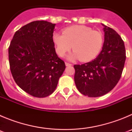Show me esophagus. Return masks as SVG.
I'll return each instance as SVG.
<instances>
[{
  "label": "esophagus",
  "instance_id": "1",
  "mask_svg": "<svg viewBox=\"0 0 132 132\" xmlns=\"http://www.w3.org/2000/svg\"><path fill=\"white\" fill-rule=\"evenodd\" d=\"M65 65H66V66H71V64L69 63H67V62H65Z\"/></svg>",
  "mask_w": 132,
  "mask_h": 132
}]
</instances>
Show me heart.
Segmentation results:
<instances>
[{"instance_id": "obj_1", "label": "heart", "mask_w": 132, "mask_h": 132, "mask_svg": "<svg viewBox=\"0 0 132 132\" xmlns=\"http://www.w3.org/2000/svg\"><path fill=\"white\" fill-rule=\"evenodd\" d=\"M53 41L59 56H63L73 47L74 52L68 56L69 59H80L82 62H87L98 55L104 40L100 31L86 26L77 25L67 28L63 34L55 33Z\"/></svg>"}]
</instances>
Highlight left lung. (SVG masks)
Here are the masks:
<instances>
[{"label":"left lung","instance_id":"left-lung-1","mask_svg":"<svg viewBox=\"0 0 132 132\" xmlns=\"http://www.w3.org/2000/svg\"><path fill=\"white\" fill-rule=\"evenodd\" d=\"M102 26L104 42L100 54L90 62L74 65L77 88L88 97L103 96L114 88L121 77L126 57L120 36L111 28Z\"/></svg>","mask_w":132,"mask_h":132}]
</instances>
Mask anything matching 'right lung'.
Returning <instances> with one entry per match:
<instances>
[{"label": "right lung", "mask_w": 132, "mask_h": 132, "mask_svg": "<svg viewBox=\"0 0 132 132\" xmlns=\"http://www.w3.org/2000/svg\"><path fill=\"white\" fill-rule=\"evenodd\" d=\"M55 26L47 21L31 22L16 31L9 46L10 71L15 82L34 97L52 94L65 69L54 47Z\"/></svg>", "instance_id": "1"}]
</instances>
